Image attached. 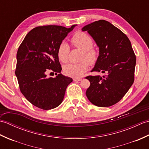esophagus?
<instances>
[{
    "instance_id": "1",
    "label": "esophagus",
    "mask_w": 149,
    "mask_h": 149,
    "mask_svg": "<svg viewBox=\"0 0 149 149\" xmlns=\"http://www.w3.org/2000/svg\"><path fill=\"white\" fill-rule=\"evenodd\" d=\"M73 80H74V81H80L82 80V78H77V77H75V78H74L73 79Z\"/></svg>"
}]
</instances>
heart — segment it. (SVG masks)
I'll return each instance as SVG.
<instances>
[{
	"label": "heart",
	"instance_id": "heart-1",
	"mask_svg": "<svg viewBox=\"0 0 149 149\" xmlns=\"http://www.w3.org/2000/svg\"><path fill=\"white\" fill-rule=\"evenodd\" d=\"M73 47L83 50L81 60L83 61L77 63H68L63 66L65 74L73 77H80L88 69V63L90 65L96 64L99 59V53L93 47V41L91 36L86 33L79 31L75 33L70 40ZM58 57L63 63L68 61L70 53V46L67 43L63 42L58 49Z\"/></svg>",
	"mask_w": 149,
	"mask_h": 149
}]
</instances>
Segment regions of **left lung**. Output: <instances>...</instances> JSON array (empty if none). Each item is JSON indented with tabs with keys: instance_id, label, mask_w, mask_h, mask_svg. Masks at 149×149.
I'll return each instance as SVG.
<instances>
[{
	"instance_id": "8db88e82",
	"label": "left lung",
	"mask_w": 149,
	"mask_h": 149,
	"mask_svg": "<svg viewBox=\"0 0 149 149\" xmlns=\"http://www.w3.org/2000/svg\"><path fill=\"white\" fill-rule=\"evenodd\" d=\"M99 47V57L91 72L104 75H88L86 95L99 107H109L124 97L134 81L136 56L128 37L109 22L99 20L85 26Z\"/></svg>"
}]
</instances>
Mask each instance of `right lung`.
Instances as JSON below:
<instances>
[{
	"mask_svg": "<svg viewBox=\"0 0 149 149\" xmlns=\"http://www.w3.org/2000/svg\"><path fill=\"white\" fill-rule=\"evenodd\" d=\"M75 26L36 27L19 46L15 70L19 88L26 99L38 108L49 110L59 106L73 81L60 74L62 68L57 52L59 44ZM49 72H55L56 76L49 78Z\"/></svg>",
	"mask_w": 149,
	"mask_h": 149,
	"instance_id": "1",
	"label": "right lung"
}]
</instances>
